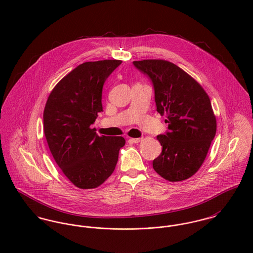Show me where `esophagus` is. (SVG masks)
<instances>
[{"instance_id": "esophagus-1", "label": "esophagus", "mask_w": 253, "mask_h": 253, "mask_svg": "<svg viewBox=\"0 0 253 253\" xmlns=\"http://www.w3.org/2000/svg\"><path fill=\"white\" fill-rule=\"evenodd\" d=\"M140 140H141V138H129L128 139V141L130 143H138V142H140Z\"/></svg>"}]
</instances>
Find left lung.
Returning a JSON list of instances; mask_svg holds the SVG:
<instances>
[{
  "label": "left lung",
  "instance_id": "obj_1",
  "mask_svg": "<svg viewBox=\"0 0 253 253\" xmlns=\"http://www.w3.org/2000/svg\"><path fill=\"white\" fill-rule=\"evenodd\" d=\"M153 83L157 111L169 130L157 139L163 147L153 169L166 180H185L203 165L216 133L211 99L202 85L177 65L162 59L133 61Z\"/></svg>",
  "mask_w": 253,
  "mask_h": 253
}]
</instances>
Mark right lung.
Masks as SVG:
<instances>
[{
	"label": "right lung",
	"mask_w": 253,
	"mask_h": 253,
	"mask_svg": "<svg viewBox=\"0 0 253 253\" xmlns=\"http://www.w3.org/2000/svg\"><path fill=\"white\" fill-rule=\"evenodd\" d=\"M122 60L84 62L50 92L43 110V132L54 161L80 189L100 186L113 173L122 136H98L90 126L102 112L105 81Z\"/></svg>",
	"instance_id": "obj_1"
}]
</instances>
